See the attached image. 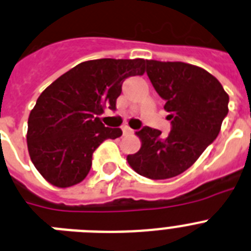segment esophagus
Masks as SVG:
<instances>
[{"instance_id": "34e87169", "label": "esophagus", "mask_w": 251, "mask_h": 251, "mask_svg": "<svg viewBox=\"0 0 251 251\" xmlns=\"http://www.w3.org/2000/svg\"><path fill=\"white\" fill-rule=\"evenodd\" d=\"M122 130H123V134H130L133 133V129L129 127H127V126H124L123 128H122Z\"/></svg>"}]
</instances>
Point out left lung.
Segmentation results:
<instances>
[{"mask_svg":"<svg viewBox=\"0 0 251 251\" xmlns=\"http://www.w3.org/2000/svg\"><path fill=\"white\" fill-rule=\"evenodd\" d=\"M146 72L165 100L171 130L143 127L140 151L128 155L136 173L152 180L169 179L189 169L217 138L228 113V95L205 70L183 62L146 61Z\"/></svg>","mask_w":251,"mask_h":251,"instance_id":"obj_1","label":"left lung"}]
</instances>
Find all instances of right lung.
Wrapping results in <instances>:
<instances>
[{
    "label": "right lung",
    "instance_id": "1",
    "mask_svg": "<svg viewBox=\"0 0 251 251\" xmlns=\"http://www.w3.org/2000/svg\"><path fill=\"white\" fill-rule=\"evenodd\" d=\"M146 61L101 58L82 62L62 75L36 100L27 121V150L42 176L58 188L82 181L93 153L105 140L122 136L100 115L115 110L124 80L145 74Z\"/></svg>",
    "mask_w": 251,
    "mask_h": 251
}]
</instances>
